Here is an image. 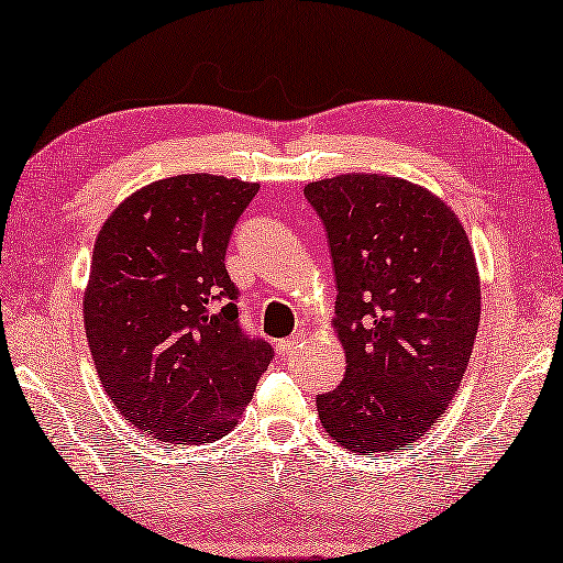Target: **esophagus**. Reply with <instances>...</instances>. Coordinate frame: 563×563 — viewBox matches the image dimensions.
I'll list each match as a JSON object with an SVG mask.
<instances>
[{"instance_id": "1", "label": "esophagus", "mask_w": 563, "mask_h": 563, "mask_svg": "<svg viewBox=\"0 0 563 563\" xmlns=\"http://www.w3.org/2000/svg\"><path fill=\"white\" fill-rule=\"evenodd\" d=\"M300 343H302V336H300V333H297V336H290V339L275 343V351H278L280 357H290L297 351V345H300Z\"/></svg>"}]
</instances>
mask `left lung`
Segmentation results:
<instances>
[{"mask_svg": "<svg viewBox=\"0 0 563 563\" xmlns=\"http://www.w3.org/2000/svg\"><path fill=\"white\" fill-rule=\"evenodd\" d=\"M336 275L341 385L317 397L327 433L389 452L428 433L460 389L482 317L474 249L452 208L385 174L305 186Z\"/></svg>", "mask_w": 563, "mask_h": 563, "instance_id": "left-lung-1", "label": "left lung"}]
</instances>
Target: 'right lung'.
<instances>
[{
    "instance_id": "add662e5",
    "label": "right lung",
    "mask_w": 563,
    "mask_h": 563,
    "mask_svg": "<svg viewBox=\"0 0 563 563\" xmlns=\"http://www.w3.org/2000/svg\"><path fill=\"white\" fill-rule=\"evenodd\" d=\"M258 184L181 174L135 190L103 222L84 290L101 385L142 433L220 440L273 361L239 327L227 244Z\"/></svg>"
}]
</instances>
